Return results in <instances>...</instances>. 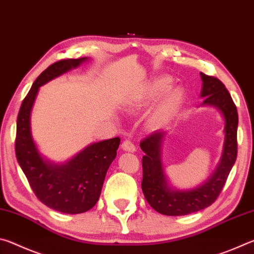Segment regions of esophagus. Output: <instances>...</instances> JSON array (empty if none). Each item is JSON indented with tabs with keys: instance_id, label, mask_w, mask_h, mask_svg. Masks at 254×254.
<instances>
[{
	"instance_id": "obj_1",
	"label": "esophagus",
	"mask_w": 254,
	"mask_h": 254,
	"mask_svg": "<svg viewBox=\"0 0 254 254\" xmlns=\"http://www.w3.org/2000/svg\"><path fill=\"white\" fill-rule=\"evenodd\" d=\"M121 147H122V149L124 150V151H128V152H134L135 151L134 144H133L130 140L123 141V143H122Z\"/></svg>"
}]
</instances>
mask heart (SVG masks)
I'll use <instances>...</instances> for the list:
<instances>
[{
  "label": "heart",
  "instance_id": "b5f03b06",
  "mask_svg": "<svg viewBox=\"0 0 254 254\" xmlns=\"http://www.w3.org/2000/svg\"><path fill=\"white\" fill-rule=\"evenodd\" d=\"M171 80L167 77H159L150 81L144 86L139 95L135 96L133 100L128 103L130 107H139L144 104H147L150 101L154 100V98L161 95L163 92H166L167 89L170 87ZM185 98V91L182 87H176L170 89V91L166 92L165 95L161 97L160 102L157 105L156 110H154L151 122L153 124L161 123L163 120H166L168 117H170L174 112L178 109L182 104Z\"/></svg>",
  "mask_w": 254,
  "mask_h": 254
}]
</instances>
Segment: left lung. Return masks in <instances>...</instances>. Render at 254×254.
I'll return each mask as SVG.
<instances>
[{"label":"left lung","instance_id":"1","mask_svg":"<svg viewBox=\"0 0 254 254\" xmlns=\"http://www.w3.org/2000/svg\"><path fill=\"white\" fill-rule=\"evenodd\" d=\"M203 98L200 106H210L220 112L224 120V143L222 156L213 174L203 184L194 188H174L169 184L162 163V149L167 130L156 131L145 137L140 147L145 153L142 158L143 179L141 183L143 195L151 207L168 216H182L198 212L212 205L224 187L238 154V111L230 93L220 79L200 72Z\"/></svg>","mask_w":254,"mask_h":254}]
</instances>
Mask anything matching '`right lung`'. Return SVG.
<instances>
[{"label":"right lung","instance_id":"add662e5","mask_svg":"<svg viewBox=\"0 0 254 254\" xmlns=\"http://www.w3.org/2000/svg\"><path fill=\"white\" fill-rule=\"evenodd\" d=\"M88 59H64L42 71L23 100L16 122L15 154L30 186L46 206L66 214H80L95 206L121 140L113 137L91 143L69 160L56 163L42 157L34 142L31 112L42 85L79 67Z\"/></svg>","mask_w":254,"mask_h":254}]
</instances>
